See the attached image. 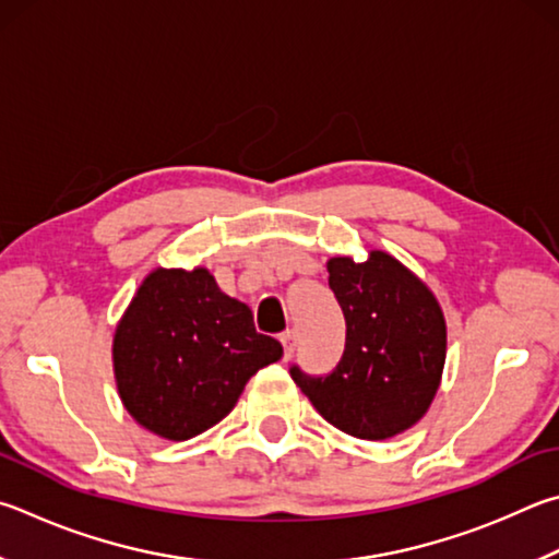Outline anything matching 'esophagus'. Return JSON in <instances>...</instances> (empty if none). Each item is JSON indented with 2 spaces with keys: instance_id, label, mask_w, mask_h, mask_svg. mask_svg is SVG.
<instances>
[{
  "instance_id": "obj_1",
  "label": "esophagus",
  "mask_w": 559,
  "mask_h": 559,
  "mask_svg": "<svg viewBox=\"0 0 559 559\" xmlns=\"http://www.w3.org/2000/svg\"><path fill=\"white\" fill-rule=\"evenodd\" d=\"M281 344H283V357L286 359H290L293 357V352H296V332L293 330H288V332H283L281 334Z\"/></svg>"
}]
</instances>
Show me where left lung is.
<instances>
[{
	"label": "left lung",
	"instance_id": "left-lung-1",
	"mask_svg": "<svg viewBox=\"0 0 559 559\" xmlns=\"http://www.w3.org/2000/svg\"><path fill=\"white\" fill-rule=\"evenodd\" d=\"M330 288L347 322L344 352L322 377H290L324 420L359 440L393 438L418 423L438 393L448 330L423 281L383 251L328 261Z\"/></svg>",
	"mask_w": 559,
	"mask_h": 559
}]
</instances>
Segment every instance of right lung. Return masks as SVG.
Listing matches in <instances>:
<instances>
[{"mask_svg":"<svg viewBox=\"0 0 559 559\" xmlns=\"http://www.w3.org/2000/svg\"><path fill=\"white\" fill-rule=\"evenodd\" d=\"M281 354V342L257 332L251 310L210 271L158 269L119 322L115 377L139 425L190 440L225 418L253 373Z\"/></svg>","mask_w":559,"mask_h":559,"instance_id":"add662e5","label":"right lung"}]
</instances>
